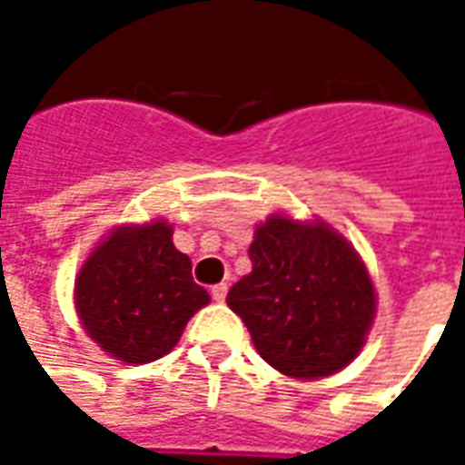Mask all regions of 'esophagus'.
Segmentation results:
<instances>
[{
	"instance_id": "esophagus-1",
	"label": "esophagus",
	"mask_w": 465,
	"mask_h": 465,
	"mask_svg": "<svg viewBox=\"0 0 465 465\" xmlns=\"http://www.w3.org/2000/svg\"><path fill=\"white\" fill-rule=\"evenodd\" d=\"M226 292H229V286H226V283H216V286H212V296H213V302H219V303H222L223 299H226Z\"/></svg>"
}]
</instances>
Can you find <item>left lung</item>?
<instances>
[{
    "instance_id": "8db88e82",
    "label": "left lung",
    "mask_w": 465,
    "mask_h": 465,
    "mask_svg": "<svg viewBox=\"0 0 465 465\" xmlns=\"http://www.w3.org/2000/svg\"><path fill=\"white\" fill-rule=\"evenodd\" d=\"M252 273L226 303L262 359L292 379H323L356 359L376 316V292L356 249L323 222L272 213L249 246Z\"/></svg>"
}]
</instances>
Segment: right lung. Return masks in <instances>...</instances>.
I'll use <instances>...</instances> for the list:
<instances>
[{
  "mask_svg": "<svg viewBox=\"0 0 465 465\" xmlns=\"http://www.w3.org/2000/svg\"><path fill=\"white\" fill-rule=\"evenodd\" d=\"M172 233L163 219L124 223L82 263L74 283L79 322L116 361L166 356L189 319L209 303L206 289L192 279V259L173 246Z\"/></svg>",
  "mask_w": 465,
  "mask_h": 465,
  "instance_id": "1",
  "label": "right lung"
}]
</instances>
